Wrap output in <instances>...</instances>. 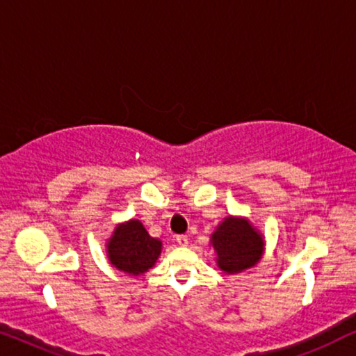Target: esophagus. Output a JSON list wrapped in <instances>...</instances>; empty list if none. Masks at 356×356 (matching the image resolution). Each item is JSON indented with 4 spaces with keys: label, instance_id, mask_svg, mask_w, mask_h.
I'll return each instance as SVG.
<instances>
[{
    "label": "esophagus",
    "instance_id": "1",
    "mask_svg": "<svg viewBox=\"0 0 356 356\" xmlns=\"http://www.w3.org/2000/svg\"><path fill=\"white\" fill-rule=\"evenodd\" d=\"M177 243L179 246H188V236L186 235H178L177 236Z\"/></svg>",
    "mask_w": 356,
    "mask_h": 356
}]
</instances>
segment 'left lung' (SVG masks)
<instances>
[{
	"instance_id": "obj_1",
	"label": "left lung",
	"mask_w": 356,
	"mask_h": 356,
	"mask_svg": "<svg viewBox=\"0 0 356 356\" xmlns=\"http://www.w3.org/2000/svg\"><path fill=\"white\" fill-rule=\"evenodd\" d=\"M211 245L217 252V266L227 274L251 269L264 252V238L243 217H225L212 233Z\"/></svg>"
}]
</instances>
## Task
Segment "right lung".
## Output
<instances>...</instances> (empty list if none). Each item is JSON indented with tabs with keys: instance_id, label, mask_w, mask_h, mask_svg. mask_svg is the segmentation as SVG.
<instances>
[{
	"instance_id": "right-lung-1",
	"label": "right lung",
	"mask_w": 356,
	"mask_h": 356,
	"mask_svg": "<svg viewBox=\"0 0 356 356\" xmlns=\"http://www.w3.org/2000/svg\"><path fill=\"white\" fill-rule=\"evenodd\" d=\"M162 252V241L152 238L139 220L120 223L106 243L110 264L129 275L147 272Z\"/></svg>"
}]
</instances>
